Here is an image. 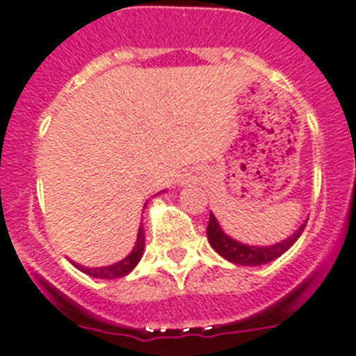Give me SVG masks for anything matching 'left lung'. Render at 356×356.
Wrapping results in <instances>:
<instances>
[{
    "label": "left lung",
    "instance_id": "obj_1",
    "mask_svg": "<svg viewBox=\"0 0 356 356\" xmlns=\"http://www.w3.org/2000/svg\"><path fill=\"white\" fill-rule=\"evenodd\" d=\"M306 227V221L300 225L296 232L291 234L290 238L282 239L281 243H275V245H268V247H254V245H245L241 241H236L230 236L223 232V229L220 227L216 216L211 212V218H209V227H207V238L211 247L214 248L221 257H225L227 261L234 263V265H243V266H259L266 265L270 261L281 257L288 248L293 245V243L299 239V236L302 234Z\"/></svg>",
    "mask_w": 356,
    "mask_h": 356
}]
</instances>
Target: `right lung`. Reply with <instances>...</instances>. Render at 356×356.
Segmentation results:
<instances>
[{"label": "right lung", "mask_w": 356, "mask_h": 356, "mask_svg": "<svg viewBox=\"0 0 356 356\" xmlns=\"http://www.w3.org/2000/svg\"><path fill=\"white\" fill-rule=\"evenodd\" d=\"M144 247H145V234H144V229H142V227H138L135 247H133L131 254L124 257L122 261H118V263H115V265H109V266H99V268H90V266L77 265V263H74V261H72V265H74L75 268L81 270V272L86 273V275H91V277L118 279V277H124V275H127V273L131 272V270L138 265V261L142 259V254H144Z\"/></svg>", "instance_id": "obj_1"}]
</instances>
